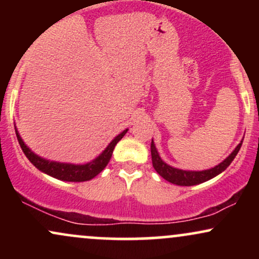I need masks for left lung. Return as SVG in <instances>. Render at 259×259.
I'll return each instance as SVG.
<instances>
[{
	"label": "left lung",
	"mask_w": 259,
	"mask_h": 259,
	"mask_svg": "<svg viewBox=\"0 0 259 259\" xmlns=\"http://www.w3.org/2000/svg\"><path fill=\"white\" fill-rule=\"evenodd\" d=\"M242 141L237 145V147L233 151V153L228 157L227 159H224L221 164H218L217 167L212 169H207V170L202 171H189V170H181V169H177L168 165L167 163L163 162L160 159L158 152H157L156 147H154L153 140L151 142V156H152V164L153 168L156 169V171L158 173L160 177L164 178L165 180L169 181V183L175 184V185L180 186H192L197 185V184L204 183V181L212 179V178L217 177L218 174H221L222 171H224L230 163L233 162L235 157H236L237 152L241 148Z\"/></svg>",
	"instance_id": "obj_1"
}]
</instances>
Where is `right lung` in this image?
<instances>
[{"label": "right lung", "instance_id": "obj_1", "mask_svg": "<svg viewBox=\"0 0 259 259\" xmlns=\"http://www.w3.org/2000/svg\"><path fill=\"white\" fill-rule=\"evenodd\" d=\"M127 129L124 130L121 134H119V135H118L117 138L113 140L111 144L107 146L106 150L103 151L97 158L91 160L90 163H86V164H68V163L51 162V160L44 159L41 158V157L36 156V154L31 152V151L29 150V147L26 146L24 142H23L22 138H20L19 134H18L16 129L18 142H19L20 147H22L23 152H24L26 158L30 160L38 170L51 175V177L56 178V179L64 180V181H88V180H91L92 178L96 177L97 174H100L101 171L105 169L106 165L108 164L115 145L118 144V141H120V140L123 139V136L125 135Z\"/></svg>", "mask_w": 259, "mask_h": 259}]
</instances>
